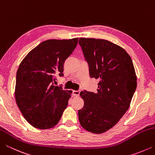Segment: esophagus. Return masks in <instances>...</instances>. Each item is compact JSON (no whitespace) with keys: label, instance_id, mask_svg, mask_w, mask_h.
<instances>
[{"label":"esophagus","instance_id":"34e87169","mask_svg":"<svg viewBox=\"0 0 155 155\" xmlns=\"http://www.w3.org/2000/svg\"><path fill=\"white\" fill-rule=\"evenodd\" d=\"M72 94H73V96H78L80 94V91L79 90H74L72 91Z\"/></svg>","mask_w":155,"mask_h":155}]
</instances>
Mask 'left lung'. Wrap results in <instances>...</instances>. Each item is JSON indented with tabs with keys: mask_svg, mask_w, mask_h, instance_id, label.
Instances as JSON below:
<instances>
[{
	"mask_svg": "<svg viewBox=\"0 0 155 155\" xmlns=\"http://www.w3.org/2000/svg\"><path fill=\"white\" fill-rule=\"evenodd\" d=\"M91 78L100 81L96 93L84 90L78 120L90 132L103 133L117 124L129 107L137 87L133 64L127 51L105 40L80 38Z\"/></svg>",
	"mask_w": 155,
	"mask_h": 155,
	"instance_id": "obj_1",
	"label": "left lung"
}]
</instances>
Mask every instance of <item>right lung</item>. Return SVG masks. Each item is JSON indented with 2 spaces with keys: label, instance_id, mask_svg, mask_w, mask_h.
Here are the masks:
<instances>
[{
  "label": "right lung",
  "instance_id": "add662e5",
  "mask_svg": "<svg viewBox=\"0 0 155 155\" xmlns=\"http://www.w3.org/2000/svg\"><path fill=\"white\" fill-rule=\"evenodd\" d=\"M78 38L48 40L33 49L22 60L16 74L15 97L27 121L40 129L52 128L66 109L71 91L55 86L64 77V64L74 51Z\"/></svg>",
  "mask_w": 155,
  "mask_h": 155
}]
</instances>
